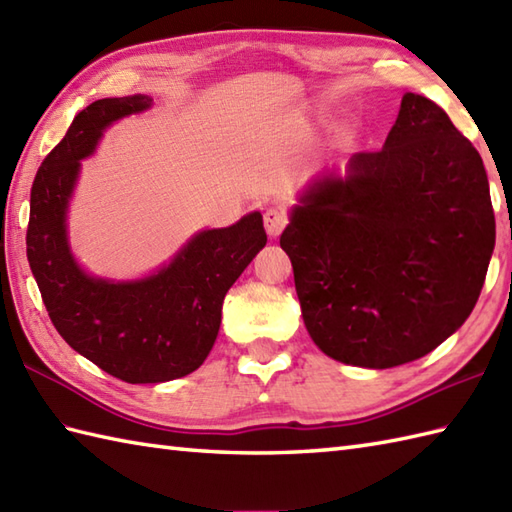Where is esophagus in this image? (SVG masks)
I'll use <instances>...</instances> for the list:
<instances>
[{
    "label": "esophagus",
    "instance_id": "esophagus-1",
    "mask_svg": "<svg viewBox=\"0 0 512 512\" xmlns=\"http://www.w3.org/2000/svg\"><path fill=\"white\" fill-rule=\"evenodd\" d=\"M264 226L270 237L281 235V231L288 226V213L284 209H277V206H270L264 213Z\"/></svg>",
    "mask_w": 512,
    "mask_h": 512
}]
</instances>
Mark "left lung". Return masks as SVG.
<instances>
[{"instance_id":"8db88e82","label":"left lung","mask_w":512,"mask_h":512,"mask_svg":"<svg viewBox=\"0 0 512 512\" xmlns=\"http://www.w3.org/2000/svg\"><path fill=\"white\" fill-rule=\"evenodd\" d=\"M303 323L334 361L396 367L469 319L495 248L482 156L447 112L402 96L378 151L319 178L281 233Z\"/></svg>"}]
</instances>
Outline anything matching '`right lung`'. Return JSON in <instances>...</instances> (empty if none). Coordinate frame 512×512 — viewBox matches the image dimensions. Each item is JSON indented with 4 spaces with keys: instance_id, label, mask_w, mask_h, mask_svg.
Wrapping results in <instances>:
<instances>
[{
    "instance_id": "obj_1",
    "label": "right lung",
    "mask_w": 512,
    "mask_h": 512,
    "mask_svg": "<svg viewBox=\"0 0 512 512\" xmlns=\"http://www.w3.org/2000/svg\"><path fill=\"white\" fill-rule=\"evenodd\" d=\"M151 105L149 96L101 99L85 107L43 158L30 189L26 253L43 306L72 350L125 383H165L195 372L209 356L228 288L266 246L259 213L195 235L158 275L132 284L94 279L76 266L65 209L103 129Z\"/></svg>"
}]
</instances>
